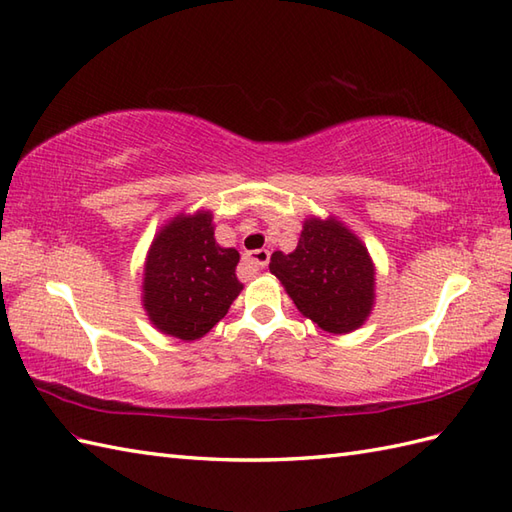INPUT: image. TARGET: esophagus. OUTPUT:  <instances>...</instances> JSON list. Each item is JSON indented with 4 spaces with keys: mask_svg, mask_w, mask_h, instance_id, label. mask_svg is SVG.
I'll use <instances>...</instances> for the list:
<instances>
[{
    "mask_svg": "<svg viewBox=\"0 0 512 512\" xmlns=\"http://www.w3.org/2000/svg\"><path fill=\"white\" fill-rule=\"evenodd\" d=\"M243 265L252 271H260L269 265V252L267 249H256V252H249L243 258Z\"/></svg>",
    "mask_w": 512,
    "mask_h": 512,
    "instance_id": "obj_1",
    "label": "esophagus"
}]
</instances>
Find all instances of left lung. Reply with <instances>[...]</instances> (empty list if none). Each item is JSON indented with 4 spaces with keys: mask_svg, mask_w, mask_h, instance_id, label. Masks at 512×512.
<instances>
[{
    "mask_svg": "<svg viewBox=\"0 0 512 512\" xmlns=\"http://www.w3.org/2000/svg\"><path fill=\"white\" fill-rule=\"evenodd\" d=\"M269 269L299 313L326 332H352L369 315L376 271L367 247L339 221L308 219L295 252H276Z\"/></svg>",
    "mask_w": 512,
    "mask_h": 512,
    "instance_id": "8db88e82",
    "label": "left lung"
}]
</instances>
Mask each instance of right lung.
<instances>
[{
  "mask_svg": "<svg viewBox=\"0 0 512 512\" xmlns=\"http://www.w3.org/2000/svg\"><path fill=\"white\" fill-rule=\"evenodd\" d=\"M239 252L215 243L213 215L176 217L149 249L143 304L154 326L182 341H195L226 317L241 293Z\"/></svg>",
  "mask_w": 512,
  "mask_h": 512,
  "instance_id": "add662e5",
  "label": "right lung"
}]
</instances>
